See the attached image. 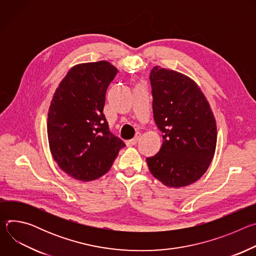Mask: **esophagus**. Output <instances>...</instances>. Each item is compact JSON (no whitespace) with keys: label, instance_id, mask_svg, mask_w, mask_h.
<instances>
[{"label":"esophagus","instance_id":"34e87169","mask_svg":"<svg viewBox=\"0 0 256 256\" xmlns=\"http://www.w3.org/2000/svg\"><path fill=\"white\" fill-rule=\"evenodd\" d=\"M140 132H136V136H134V138L126 140V144H128V146H134V144H136L138 142V140H140Z\"/></svg>","mask_w":256,"mask_h":256}]
</instances>
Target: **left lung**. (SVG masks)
I'll list each match as a JSON object with an SVG mask.
<instances>
[{"mask_svg":"<svg viewBox=\"0 0 256 256\" xmlns=\"http://www.w3.org/2000/svg\"><path fill=\"white\" fill-rule=\"evenodd\" d=\"M150 83L163 144L146 160L166 186H190L206 173L216 150V126L210 104L198 85L178 72L154 66Z\"/></svg>","mask_w":256,"mask_h":256,"instance_id":"1","label":"left lung"}]
</instances>
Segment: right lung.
I'll list each match as a JSON object with an SVG mask.
<instances>
[{
    "mask_svg": "<svg viewBox=\"0 0 256 256\" xmlns=\"http://www.w3.org/2000/svg\"><path fill=\"white\" fill-rule=\"evenodd\" d=\"M116 74V68L105 60L78 64L52 97L48 116L50 152L60 168L75 179L102 176L126 147L103 114L106 90Z\"/></svg>",
    "mask_w": 256,
    "mask_h": 256,
    "instance_id": "right-lung-1",
    "label": "right lung"
}]
</instances>
